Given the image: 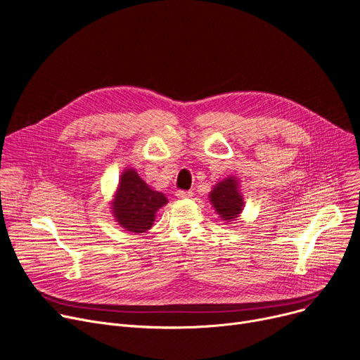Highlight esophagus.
Returning a JSON list of instances; mask_svg holds the SVG:
<instances>
[{"label":"esophagus","mask_w":360,"mask_h":360,"mask_svg":"<svg viewBox=\"0 0 360 360\" xmlns=\"http://www.w3.org/2000/svg\"><path fill=\"white\" fill-rule=\"evenodd\" d=\"M176 196L179 199H189L193 196V192H187V191H177L176 192Z\"/></svg>","instance_id":"34e87169"}]
</instances>
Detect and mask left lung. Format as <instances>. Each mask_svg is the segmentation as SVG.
Here are the masks:
<instances>
[{
  "instance_id": "8db88e82",
  "label": "left lung",
  "mask_w": 360,
  "mask_h": 360,
  "mask_svg": "<svg viewBox=\"0 0 360 360\" xmlns=\"http://www.w3.org/2000/svg\"><path fill=\"white\" fill-rule=\"evenodd\" d=\"M210 202L214 207L218 217L227 222L234 224L233 221L238 219L245 210V200L240 192V183L234 176H229L224 180L218 181L208 195Z\"/></svg>"
}]
</instances>
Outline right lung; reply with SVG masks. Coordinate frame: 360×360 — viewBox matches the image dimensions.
<instances>
[{"mask_svg":"<svg viewBox=\"0 0 360 360\" xmlns=\"http://www.w3.org/2000/svg\"><path fill=\"white\" fill-rule=\"evenodd\" d=\"M167 202L168 199L164 193L153 191L141 179L138 171L127 167L120 176L112 195L111 214L120 227L129 233L139 234L152 227L157 211Z\"/></svg>","mask_w":360,"mask_h":360,"instance_id":"add662e5","label":"right lung"}]
</instances>
